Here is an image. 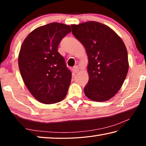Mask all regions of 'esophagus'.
Masks as SVG:
<instances>
[{"instance_id": "esophagus-1", "label": "esophagus", "mask_w": 146, "mask_h": 146, "mask_svg": "<svg viewBox=\"0 0 146 146\" xmlns=\"http://www.w3.org/2000/svg\"><path fill=\"white\" fill-rule=\"evenodd\" d=\"M72 71H73V72L74 73H78V71H79V70H78V68L77 67V66H75V67H74V68H73Z\"/></svg>"}]
</instances>
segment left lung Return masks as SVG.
Segmentation results:
<instances>
[{
	"mask_svg": "<svg viewBox=\"0 0 146 146\" xmlns=\"http://www.w3.org/2000/svg\"><path fill=\"white\" fill-rule=\"evenodd\" d=\"M72 33L88 56L89 81L84 88L91 100H110L122 87L128 72L126 47L110 27L95 21L72 24Z\"/></svg>",
	"mask_w": 146,
	"mask_h": 146,
	"instance_id": "8db88e82",
	"label": "left lung"
}]
</instances>
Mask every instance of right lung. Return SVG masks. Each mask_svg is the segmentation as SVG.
<instances>
[{"mask_svg":"<svg viewBox=\"0 0 146 146\" xmlns=\"http://www.w3.org/2000/svg\"><path fill=\"white\" fill-rule=\"evenodd\" d=\"M71 31L66 24L49 23L34 29L22 44L20 72L29 92L41 103L58 102L67 95L71 72L58 46Z\"/></svg>","mask_w":146,"mask_h":146,"instance_id":"add662e5","label":"right lung"}]
</instances>
